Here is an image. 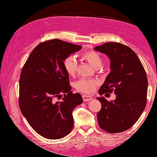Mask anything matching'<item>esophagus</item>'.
Wrapping results in <instances>:
<instances>
[{
    "instance_id": "34e87169",
    "label": "esophagus",
    "mask_w": 157,
    "mask_h": 157,
    "mask_svg": "<svg viewBox=\"0 0 157 157\" xmlns=\"http://www.w3.org/2000/svg\"><path fill=\"white\" fill-rule=\"evenodd\" d=\"M82 98L84 101H89L90 100H92V99H93V98L91 96H87V95H83Z\"/></svg>"
}]
</instances>
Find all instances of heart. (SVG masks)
<instances>
[{"mask_svg": "<svg viewBox=\"0 0 157 157\" xmlns=\"http://www.w3.org/2000/svg\"><path fill=\"white\" fill-rule=\"evenodd\" d=\"M82 57L91 64L94 67H99L102 60L100 56L94 51L85 52ZM63 67L69 76H74L77 72V61L73 56H69L63 61ZM98 84V81L94 79L80 78L75 84V86L78 91L85 94H90L94 92Z\"/></svg>", "mask_w": 157, "mask_h": 157, "instance_id": "obj_1", "label": "heart"}]
</instances>
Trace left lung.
Returning <instances> with one entry per match:
<instances>
[{"label":"left lung","instance_id":"left-lung-1","mask_svg":"<svg viewBox=\"0 0 157 157\" xmlns=\"http://www.w3.org/2000/svg\"><path fill=\"white\" fill-rule=\"evenodd\" d=\"M110 59L111 72L99 88V94L111 93L115 100L97 98L101 103L98 113L99 126L109 133L129 129L141 115L146 103L148 82L138 57L129 47L118 42H107L94 48Z\"/></svg>","mask_w":157,"mask_h":157}]
</instances>
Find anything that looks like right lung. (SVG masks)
Listing matches in <instances>:
<instances>
[{
	"mask_svg": "<svg viewBox=\"0 0 157 157\" xmlns=\"http://www.w3.org/2000/svg\"><path fill=\"white\" fill-rule=\"evenodd\" d=\"M81 48L82 46L59 39L43 42L32 51L21 70V112L34 130L45 138H62L73 129V111L83 99L79 93L71 91L63 61ZM57 98L60 100L57 101Z\"/></svg>",
	"mask_w": 157,
	"mask_h": 157,
	"instance_id": "obj_1",
	"label": "right lung"
}]
</instances>
